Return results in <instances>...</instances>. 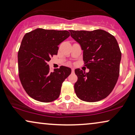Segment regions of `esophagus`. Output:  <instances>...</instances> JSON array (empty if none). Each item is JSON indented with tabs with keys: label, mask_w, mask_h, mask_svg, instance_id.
Wrapping results in <instances>:
<instances>
[{
	"label": "esophagus",
	"mask_w": 135,
	"mask_h": 135,
	"mask_svg": "<svg viewBox=\"0 0 135 135\" xmlns=\"http://www.w3.org/2000/svg\"><path fill=\"white\" fill-rule=\"evenodd\" d=\"M71 71H72V73H74V68H72Z\"/></svg>",
	"instance_id": "1"
}]
</instances>
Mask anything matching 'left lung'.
Returning a JSON list of instances; mask_svg holds the SVG:
<instances>
[{"label": "left lung", "instance_id": "1", "mask_svg": "<svg viewBox=\"0 0 135 135\" xmlns=\"http://www.w3.org/2000/svg\"><path fill=\"white\" fill-rule=\"evenodd\" d=\"M71 36L80 44L88 73L75 69L77 97L86 102L104 99L113 90L119 76L121 51L114 36L102 29L92 31L70 30Z\"/></svg>", "mask_w": 135, "mask_h": 135}]
</instances>
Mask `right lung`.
Masks as SVG:
<instances>
[{"label":"right lung","mask_w":135,"mask_h":135,"mask_svg":"<svg viewBox=\"0 0 135 135\" xmlns=\"http://www.w3.org/2000/svg\"><path fill=\"white\" fill-rule=\"evenodd\" d=\"M69 34L68 31L38 28L24 36L18 53V72L22 86L32 98L49 103L60 96L62 82L71 69L61 66L51 72L47 62L58 54V45Z\"/></svg>","instance_id":"right-lung-1"}]
</instances>
